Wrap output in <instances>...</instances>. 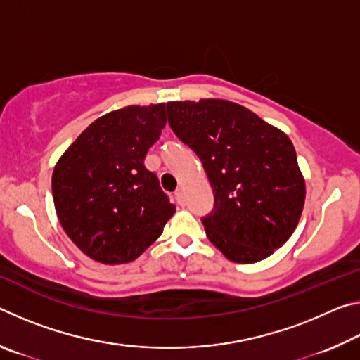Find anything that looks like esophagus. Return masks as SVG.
<instances>
[{
  "mask_svg": "<svg viewBox=\"0 0 360 360\" xmlns=\"http://www.w3.org/2000/svg\"><path fill=\"white\" fill-rule=\"evenodd\" d=\"M174 200L178 202V205L184 203V195H182V188H178V191L174 192Z\"/></svg>",
  "mask_w": 360,
  "mask_h": 360,
  "instance_id": "esophagus-1",
  "label": "esophagus"
}]
</instances>
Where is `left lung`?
<instances>
[{"mask_svg":"<svg viewBox=\"0 0 360 360\" xmlns=\"http://www.w3.org/2000/svg\"><path fill=\"white\" fill-rule=\"evenodd\" d=\"M167 111L214 192L202 219L210 241L236 264L266 259L294 233L307 195L289 136L229 100L168 101Z\"/></svg>","mask_w":360,"mask_h":360,"instance_id":"8db88e82","label":"left lung"}]
</instances>
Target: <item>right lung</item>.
I'll return each mask as SVG.
<instances>
[{"mask_svg": "<svg viewBox=\"0 0 360 360\" xmlns=\"http://www.w3.org/2000/svg\"><path fill=\"white\" fill-rule=\"evenodd\" d=\"M165 124V103L115 109L92 122L56 163L57 217L90 259L105 265L136 260L176 212L157 174L144 167Z\"/></svg>", "mask_w": 360, "mask_h": 360, "instance_id": "add662e5", "label": "right lung"}]
</instances>
